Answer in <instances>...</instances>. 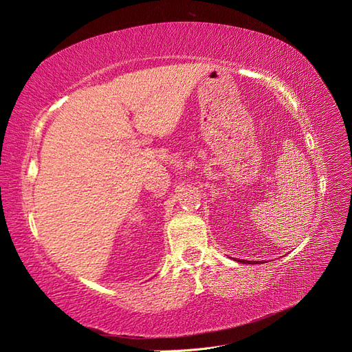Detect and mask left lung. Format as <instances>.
I'll return each mask as SVG.
<instances>
[{"label":"left lung","mask_w":352,"mask_h":352,"mask_svg":"<svg viewBox=\"0 0 352 352\" xmlns=\"http://www.w3.org/2000/svg\"><path fill=\"white\" fill-rule=\"evenodd\" d=\"M239 263H243V264H246V263H248V264H255V261H243V259H240ZM256 264H258V263H256Z\"/></svg>","instance_id":"left-lung-1"}]
</instances>
